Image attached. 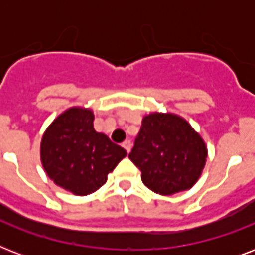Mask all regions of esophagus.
I'll return each instance as SVG.
<instances>
[{
	"label": "esophagus",
	"instance_id": "esophagus-1",
	"mask_svg": "<svg viewBox=\"0 0 255 255\" xmlns=\"http://www.w3.org/2000/svg\"><path fill=\"white\" fill-rule=\"evenodd\" d=\"M122 145H123L124 149H126V151H127L128 153H129V151H131V147H132L131 141H129V140H126V141H124V143L122 144Z\"/></svg>",
	"mask_w": 255,
	"mask_h": 255
}]
</instances>
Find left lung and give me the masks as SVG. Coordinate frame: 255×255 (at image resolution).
<instances>
[{
	"instance_id": "8db88e82",
	"label": "left lung",
	"mask_w": 255,
	"mask_h": 255,
	"mask_svg": "<svg viewBox=\"0 0 255 255\" xmlns=\"http://www.w3.org/2000/svg\"><path fill=\"white\" fill-rule=\"evenodd\" d=\"M208 148L184 118L151 112L128 157L141 170V181L155 193L170 196L190 189L205 167Z\"/></svg>"
}]
</instances>
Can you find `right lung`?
Instances as JSON below:
<instances>
[{
  "instance_id": "1",
  "label": "right lung",
  "mask_w": 255,
  "mask_h": 255,
  "mask_svg": "<svg viewBox=\"0 0 255 255\" xmlns=\"http://www.w3.org/2000/svg\"><path fill=\"white\" fill-rule=\"evenodd\" d=\"M127 151L94 128L90 108L71 107L54 119L42 136L41 161L58 186L77 196L94 193L107 181Z\"/></svg>"
}]
</instances>
